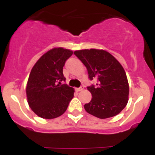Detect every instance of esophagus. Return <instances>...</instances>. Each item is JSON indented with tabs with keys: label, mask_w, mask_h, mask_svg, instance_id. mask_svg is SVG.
<instances>
[{
	"label": "esophagus",
	"mask_w": 155,
	"mask_h": 155,
	"mask_svg": "<svg viewBox=\"0 0 155 155\" xmlns=\"http://www.w3.org/2000/svg\"><path fill=\"white\" fill-rule=\"evenodd\" d=\"M84 90V86H81L80 87L76 89V90H77V91H79V92L81 91V90Z\"/></svg>",
	"instance_id": "1"
}]
</instances>
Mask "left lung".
Masks as SVG:
<instances>
[{
	"mask_svg": "<svg viewBox=\"0 0 155 155\" xmlns=\"http://www.w3.org/2000/svg\"><path fill=\"white\" fill-rule=\"evenodd\" d=\"M74 54L87 69L90 81L95 85L87 87L92 99L84 104L87 113L97 118L114 117L123 110L128 101L129 85L123 67L114 56L104 50L84 49Z\"/></svg>",
	"mask_w": 155,
	"mask_h": 155,
	"instance_id": "obj_1",
	"label": "left lung"
}]
</instances>
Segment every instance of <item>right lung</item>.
I'll use <instances>...</instances> for the list:
<instances>
[{
	"instance_id": "obj_1",
	"label": "right lung",
	"mask_w": 155,
	"mask_h": 155,
	"mask_svg": "<svg viewBox=\"0 0 155 155\" xmlns=\"http://www.w3.org/2000/svg\"><path fill=\"white\" fill-rule=\"evenodd\" d=\"M73 51L63 48L48 51L32 68L26 87L30 107L38 117L54 119L66 111L74 90L66 84L63 68Z\"/></svg>"
}]
</instances>
